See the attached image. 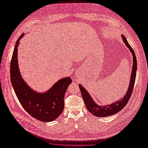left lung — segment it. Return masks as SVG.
Here are the masks:
<instances>
[{
    "label": "left lung",
    "instance_id": "obj_1",
    "mask_svg": "<svg viewBox=\"0 0 148 148\" xmlns=\"http://www.w3.org/2000/svg\"><path fill=\"white\" fill-rule=\"evenodd\" d=\"M122 38L125 43V45L127 46L130 51L131 53L133 56V66H132V71L130 77V84L128 86V89L125 95L122 99H119L117 101H115V102L110 104L109 105L106 106H99L94 101L92 98L91 97L90 95L89 92L86 90V89L81 84H79V88L80 89V91L82 93V96L83 97V99L84 100V102L87 109L89 110L90 113L92 115L96 116V117H108L114 115L115 114L118 113L119 111H120L123 107L127 105V102H128L132 94L133 90L134 84H135V79H136V70H137V61H136V57L135 53L133 50L132 47L130 45L129 43L127 42L126 38L125 36L122 34Z\"/></svg>",
    "mask_w": 148,
    "mask_h": 148
}]
</instances>
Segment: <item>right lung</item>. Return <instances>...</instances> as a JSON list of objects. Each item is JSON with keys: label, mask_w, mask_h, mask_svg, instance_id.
Wrapping results in <instances>:
<instances>
[{"label": "right lung", "mask_w": 148, "mask_h": 148, "mask_svg": "<svg viewBox=\"0 0 148 148\" xmlns=\"http://www.w3.org/2000/svg\"><path fill=\"white\" fill-rule=\"evenodd\" d=\"M22 34L16 42L10 63V79L17 98L22 107L34 119L49 122L56 120L64 108V96L67 88L72 82L70 77L59 80L45 92L31 89L21 77L18 64V46Z\"/></svg>", "instance_id": "obj_1"}]
</instances>
